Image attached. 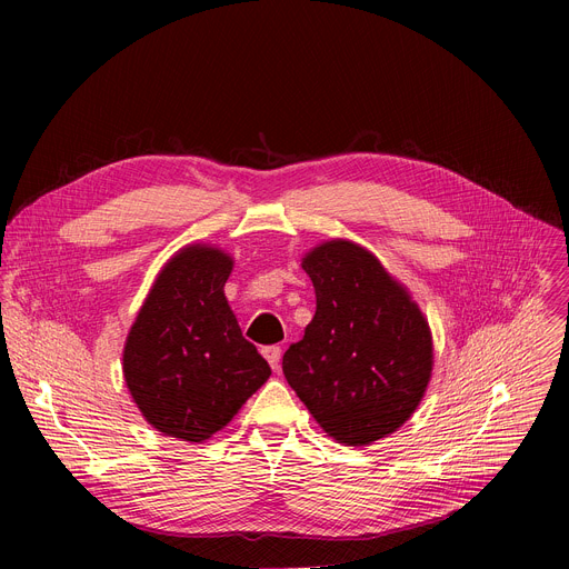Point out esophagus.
<instances>
[{
	"label": "esophagus",
	"mask_w": 569,
	"mask_h": 569,
	"mask_svg": "<svg viewBox=\"0 0 569 569\" xmlns=\"http://www.w3.org/2000/svg\"><path fill=\"white\" fill-rule=\"evenodd\" d=\"M263 358L270 362V367L274 369V371H279V367H281V347H277V345H272V347H263Z\"/></svg>",
	"instance_id": "34e87169"
}]
</instances>
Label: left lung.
Segmentation results:
<instances>
[{
    "mask_svg": "<svg viewBox=\"0 0 569 569\" xmlns=\"http://www.w3.org/2000/svg\"><path fill=\"white\" fill-rule=\"evenodd\" d=\"M315 317L283 353V376L329 437L369 446L412 417L432 373V336L419 306L349 240L308 252Z\"/></svg>",
    "mask_w": 569,
    "mask_h": 569,
    "instance_id": "obj_1",
    "label": "left lung"
}]
</instances>
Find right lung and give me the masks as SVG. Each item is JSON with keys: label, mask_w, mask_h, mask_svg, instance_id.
<instances>
[{"label": "right lung", "mask_w": 569, "mask_h": 569, "mask_svg": "<svg viewBox=\"0 0 569 569\" xmlns=\"http://www.w3.org/2000/svg\"><path fill=\"white\" fill-rule=\"evenodd\" d=\"M231 268L220 250H180L126 340L123 376L137 408L152 428L182 441L200 443L224 428L272 373L227 303Z\"/></svg>", "instance_id": "1"}]
</instances>
